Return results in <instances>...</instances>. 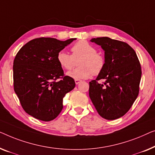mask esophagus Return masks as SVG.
Masks as SVG:
<instances>
[{
  "label": "esophagus",
  "instance_id": "1",
  "mask_svg": "<svg viewBox=\"0 0 155 155\" xmlns=\"http://www.w3.org/2000/svg\"><path fill=\"white\" fill-rule=\"evenodd\" d=\"M81 82V80H78V79H75V83L76 84H78L79 83Z\"/></svg>",
  "mask_w": 155,
  "mask_h": 155
}]
</instances>
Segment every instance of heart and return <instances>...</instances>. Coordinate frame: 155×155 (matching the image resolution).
I'll return each mask as SVG.
<instances>
[{"instance_id":"obj_1","label":"heart","mask_w":155,"mask_h":155,"mask_svg":"<svg viewBox=\"0 0 155 155\" xmlns=\"http://www.w3.org/2000/svg\"><path fill=\"white\" fill-rule=\"evenodd\" d=\"M72 54L64 51L58 53V61L63 69L69 70L74 67L76 60L79 67L67 73L68 77L74 79H86L93 74L98 75L103 70L105 60L102 54L97 53L96 48L84 40L78 41L71 48Z\"/></svg>"}]
</instances>
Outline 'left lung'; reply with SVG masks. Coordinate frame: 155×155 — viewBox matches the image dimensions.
Wrapping results in <instances>:
<instances>
[{"label":"left lung","instance_id":"8db88e82","mask_svg":"<svg viewBox=\"0 0 155 155\" xmlns=\"http://www.w3.org/2000/svg\"><path fill=\"white\" fill-rule=\"evenodd\" d=\"M104 51L105 64L95 80L89 82V96L102 118L114 120L124 116L139 93L141 67L136 52L123 41L108 37L91 40ZM104 80L102 84L98 81Z\"/></svg>","mask_w":155,"mask_h":155}]
</instances>
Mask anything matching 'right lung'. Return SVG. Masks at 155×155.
I'll list each match as a JSON object with an SVG mask.
<instances>
[{
  "label": "right lung",
  "mask_w": 155,
  "mask_h": 155,
  "mask_svg": "<svg viewBox=\"0 0 155 155\" xmlns=\"http://www.w3.org/2000/svg\"><path fill=\"white\" fill-rule=\"evenodd\" d=\"M76 39L35 38L21 47L15 56V92L24 110L34 118L43 121L55 119L63 108V97L74 88V80L64 75L57 57Z\"/></svg>",
  "instance_id": "1"
}]
</instances>
